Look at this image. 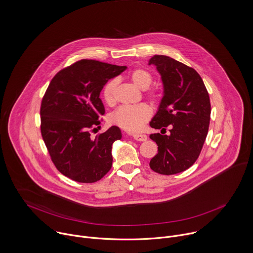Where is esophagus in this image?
<instances>
[{
    "mask_svg": "<svg viewBox=\"0 0 253 253\" xmlns=\"http://www.w3.org/2000/svg\"><path fill=\"white\" fill-rule=\"evenodd\" d=\"M133 138L136 141H139V142H144V141H146L148 139L147 135H145V134H134Z\"/></svg>",
    "mask_w": 253,
    "mask_h": 253,
    "instance_id": "esophagus-1",
    "label": "esophagus"
}]
</instances>
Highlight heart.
<instances>
[{
	"label": "heart",
	"mask_w": 253,
	"mask_h": 253,
	"mask_svg": "<svg viewBox=\"0 0 253 253\" xmlns=\"http://www.w3.org/2000/svg\"><path fill=\"white\" fill-rule=\"evenodd\" d=\"M128 78L134 85L141 89H147L152 83V74L145 68H135L129 74ZM117 81L115 79L109 80L103 87L102 96L107 104H113L115 101V89ZM147 97L155 101L158 98V93L155 90H151L147 93ZM152 111L149 106L145 104H139L135 106H123L114 111L110 116L112 124L117 125L127 131L136 132L142 129L144 124L151 118Z\"/></svg>",
	"instance_id": "obj_1"
}]
</instances>
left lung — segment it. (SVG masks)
Listing matches in <instances>:
<instances>
[{"label": "left lung", "instance_id": "left-lung-1", "mask_svg": "<svg viewBox=\"0 0 253 253\" xmlns=\"http://www.w3.org/2000/svg\"><path fill=\"white\" fill-rule=\"evenodd\" d=\"M151 64L161 75L163 97L150 126L161 133L169 126L170 134L150 135L158 145L150 168L161 175H175L189 169L200 156L210 126V96L194 68L167 55H154Z\"/></svg>", "mask_w": 253, "mask_h": 253}]
</instances>
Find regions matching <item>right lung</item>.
I'll return each instance as SVG.
<instances>
[{
    "instance_id": "1",
    "label": "right lung",
    "mask_w": 253,
    "mask_h": 253,
    "mask_svg": "<svg viewBox=\"0 0 253 253\" xmlns=\"http://www.w3.org/2000/svg\"><path fill=\"white\" fill-rule=\"evenodd\" d=\"M127 67L81 59L51 79L41 106V131L56 169L78 183H95L111 169L112 145L122 138L111 126L90 137L105 113L99 97L107 81ZM95 129V128H94Z\"/></svg>"
}]
</instances>
